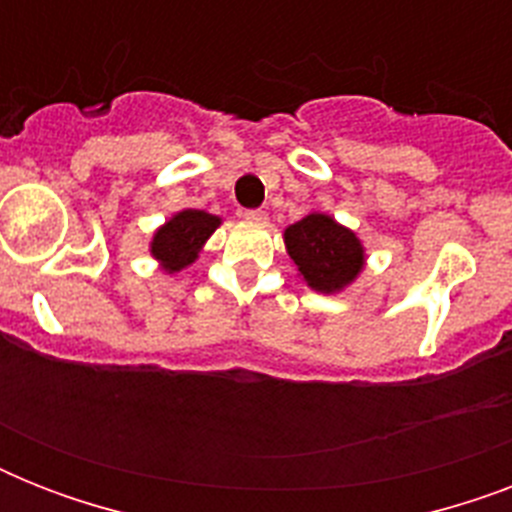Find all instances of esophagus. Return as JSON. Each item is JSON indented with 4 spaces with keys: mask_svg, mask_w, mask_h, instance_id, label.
Segmentation results:
<instances>
[{
    "mask_svg": "<svg viewBox=\"0 0 512 512\" xmlns=\"http://www.w3.org/2000/svg\"><path fill=\"white\" fill-rule=\"evenodd\" d=\"M244 220H249V223H265L268 215H265L263 209H249V212H244Z\"/></svg>",
    "mask_w": 512,
    "mask_h": 512,
    "instance_id": "obj_1",
    "label": "esophagus"
}]
</instances>
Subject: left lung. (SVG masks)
Returning <instances> with one entry per match:
<instances>
[{
    "label": "left lung",
    "mask_w": 512,
    "mask_h": 512,
    "mask_svg": "<svg viewBox=\"0 0 512 512\" xmlns=\"http://www.w3.org/2000/svg\"><path fill=\"white\" fill-rule=\"evenodd\" d=\"M284 244L305 284L321 295H335L350 287L366 265L361 239L324 212H311L289 225Z\"/></svg>",
    "instance_id": "1"
}]
</instances>
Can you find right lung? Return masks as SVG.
<instances>
[{"label":"right lung","instance_id":"right-lung-1","mask_svg":"<svg viewBox=\"0 0 512 512\" xmlns=\"http://www.w3.org/2000/svg\"><path fill=\"white\" fill-rule=\"evenodd\" d=\"M220 223H223L220 217L209 215L204 209H183L156 228L151 239V257L162 265V271H183L199 257L201 247Z\"/></svg>","mask_w":512,"mask_h":512}]
</instances>
